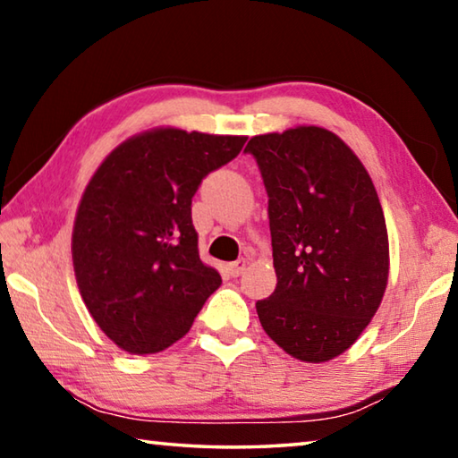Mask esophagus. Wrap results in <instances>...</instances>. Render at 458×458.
<instances>
[{
	"instance_id": "esophagus-1",
	"label": "esophagus",
	"mask_w": 458,
	"mask_h": 458,
	"mask_svg": "<svg viewBox=\"0 0 458 458\" xmlns=\"http://www.w3.org/2000/svg\"><path fill=\"white\" fill-rule=\"evenodd\" d=\"M244 268H246V260L244 259H238L236 262H230V265H228V270H230L232 276H240V275L244 273Z\"/></svg>"
}]
</instances>
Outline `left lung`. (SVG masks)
Segmentation results:
<instances>
[{"label":"left lung","mask_w":458,"mask_h":458,"mask_svg":"<svg viewBox=\"0 0 458 458\" xmlns=\"http://www.w3.org/2000/svg\"><path fill=\"white\" fill-rule=\"evenodd\" d=\"M268 193L276 289L259 301L262 329L309 363L355 344L382 303L390 248L377 191L350 147L315 125L252 137Z\"/></svg>","instance_id":"obj_1"}]
</instances>
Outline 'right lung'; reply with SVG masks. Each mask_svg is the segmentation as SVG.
<instances>
[{
  "label": "right lung",
  "mask_w": 458,
  "mask_h": 458,
  "mask_svg": "<svg viewBox=\"0 0 458 458\" xmlns=\"http://www.w3.org/2000/svg\"><path fill=\"white\" fill-rule=\"evenodd\" d=\"M244 143L151 129L123 141L90 177L74 220L72 265L89 313L121 350L164 352L222 284L199 260L191 198Z\"/></svg>",
  "instance_id": "right-lung-1"
}]
</instances>
